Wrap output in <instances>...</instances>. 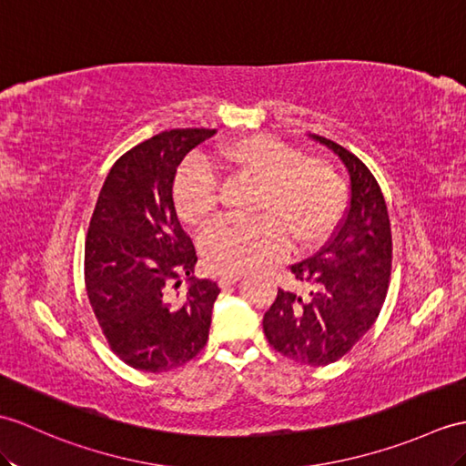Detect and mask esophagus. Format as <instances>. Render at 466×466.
<instances>
[{
    "instance_id": "1",
    "label": "esophagus",
    "mask_w": 466,
    "mask_h": 466,
    "mask_svg": "<svg viewBox=\"0 0 466 466\" xmlns=\"http://www.w3.org/2000/svg\"><path fill=\"white\" fill-rule=\"evenodd\" d=\"M240 278H242V274H220L218 276V286L220 288H228V286H232L236 282H240Z\"/></svg>"
}]
</instances>
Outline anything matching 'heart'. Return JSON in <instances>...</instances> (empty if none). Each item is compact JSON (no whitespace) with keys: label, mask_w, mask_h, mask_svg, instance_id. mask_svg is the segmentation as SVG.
Segmentation results:
<instances>
[{"label":"heart","mask_w":466,"mask_h":466,"mask_svg":"<svg viewBox=\"0 0 466 466\" xmlns=\"http://www.w3.org/2000/svg\"><path fill=\"white\" fill-rule=\"evenodd\" d=\"M216 160L236 175L262 182L258 220L212 224L200 238V254L212 272L240 274L296 250L318 248L338 228L348 188L328 162L306 158L301 150L268 135L238 138L220 148ZM172 198L180 220L200 228L218 208V178L200 160L184 165Z\"/></svg>","instance_id":"heart-1"}]
</instances>
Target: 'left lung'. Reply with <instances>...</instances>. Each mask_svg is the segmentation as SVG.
<instances>
[{
	"label": "left lung",
	"instance_id": "obj_1",
	"mask_svg": "<svg viewBox=\"0 0 466 466\" xmlns=\"http://www.w3.org/2000/svg\"><path fill=\"white\" fill-rule=\"evenodd\" d=\"M328 147L350 172V207L321 250L291 266L306 294L278 289L264 313L269 345L289 360L321 367L338 361L380 316L391 276V224L371 170L348 148L309 135Z\"/></svg>",
	"mask_w": 466,
	"mask_h": 466
}]
</instances>
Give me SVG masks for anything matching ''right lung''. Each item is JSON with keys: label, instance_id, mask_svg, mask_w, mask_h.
Returning a JSON list of instances; mask_svg holds the SVG:
<instances>
[{"label": "right lung", "instance_id": "add662e5", "mask_svg": "<svg viewBox=\"0 0 466 466\" xmlns=\"http://www.w3.org/2000/svg\"><path fill=\"white\" fill-rule=\"evenodd\" d=\"M216 128H175L118 158L96 198L85 240V286L111 350L138 371L190 361L208 341L220 288L194 278L197 252L172 200L177 168ZM187 277V294L169 289Z\"/></svg>", "mask_w": 466, "mask_h": 466}]
</instances>
